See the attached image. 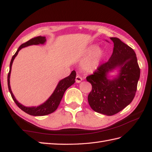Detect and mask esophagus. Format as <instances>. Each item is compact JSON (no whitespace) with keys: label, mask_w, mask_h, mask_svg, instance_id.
Returning a JSON list of instances; mask_svg holds the SVG:
<instances>
[{"label":"esophagus","mask_w":152,"mask_h":152,"mask_svg":"<svg viewBox=\"0 0 152 152\" xmlns=\"http://www.w3.org/2000/svg\"><path fill=\"white\" fill-rule=\"evenodd\" d=\"M82 81V78L80 76H76V83H80Z\"/></svg>","instance_id":"34e87169"}]
</instances>
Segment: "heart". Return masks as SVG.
I'll use <instances>...</instances> for the list:
<instances>
[{"instance_id":"b5f03b06","label":"heart","mask_w":152,"mask_h":152,"mask_svg":"<svg viewBox=\"0 0 152 152\" xmlns=\"http://www.w3.org/2000/svg\"><path fill=\"white\" fill-rule=\"evenodd\" d=\"M88 58L83 61L82 63V67L86 70H92L95 69L99 66V63L103 57V51L100 48H96V46H93L87 50L86 54H91Z\"/></svg>"}]
</instances>
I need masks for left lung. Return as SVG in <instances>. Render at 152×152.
Instances as JSON below:
<instances>
[{
	"mask_svg": "<svg viewBox=\"0 0 152 152\" xmlns=\"http://www.w3.org/2000/svg\"><path fill=\"white\" fill-rule=\"evenodd\" d=\"M110 39L114 42L110 58L86 78L92 86L89 104L94 111L106 115L117 114L132 102L140 74L134 50L118 38ZM116 67L120 69L118 76L110 80L107 73Z\"/></svg>",
	"mask_w": 152,
	"mask_h": 152,
	"instance_id": "left-lung-1",
	"label": "left lung"
}]
</instances>
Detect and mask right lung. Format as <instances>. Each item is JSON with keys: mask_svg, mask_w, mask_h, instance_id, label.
<instances>
[{"mask_svg": "<svg viewBox=\"0 0 152 152\" xmlns=\"http://www.w3.org/2000/svg\"><path fill=\"white\" fill-rule=\"evenodd\" d=\"M46 41V37H34L33 38H31V40L26 42L25 43L22 44L19 47L18 50L16 51L15 53L13 56L10 64V71L8 74V86L9 91L12 97L14 100V101L18 107L22 110L23 111L26 112L27 114L34 115V116H40V115H46L50 114H51L53 112H55L57 110V108L59 106L60 102L62 99L63 95L66 90L69 88L70 86L74 84L75 82V78L76 74L74 70H73L70 75L66 77V78L61 80V81L58 83L56 89L52 93V95L50 96V97L48 99L47 101L43 103L42 104L37 106H33V107H26L23 105L20 104L17 100L15 99L14 95H13L12 92V90L10 88V73H11V69H12V65L14 61L15 57L17 56V55L19 52V51L23 48L27 47L31 45H38V44H43Z\"/></svg>", "mask_w": 152, "mask_h": 152, "instance_id": "1", "label": "right lung"}]
</instances>
